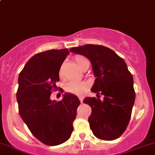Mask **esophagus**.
<instances>
[{
    "label": "esophagus",
    "mask_w": 155,
    "mask_h": 155,
    "mask_svg": "<svg viewBox=\"0 0 155 155\" xmlns=\"http://www.w3.org/2000/svg\"><path fill=\"white\" fill-rule=\"evenodd\" d=\"M79 101H80V102H81V103L83 102V98H82V97H79Z\"/></svg>",
    "instance_id": "esophagus-1"
}]
</instances>
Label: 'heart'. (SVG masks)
I'll return each mask as SVG.
<instances>
[{
  "mask_svg": "<svg viewBox=\"0 0 155 155\" xmlns=\"http://www.w3.org/2000/svg\"><path fill=\"white\" fill-rule=\"evenodd\" d=\"M74 61L78 67L82 70L85 62L88 61L85 57L81 55H77L74 58ZM60 76H62V68L59 71ZM65 91L68 93L76 95H83L88 88V83L86 82H76V81H70L65 84Z\"/></svg>",
  "mask_w": 155,
  "mask_h": 155,
  "instance_id": "b5f03b06",
  "label": "heart"
}]
</instances>
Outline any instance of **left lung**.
I'll use <instances>...</instances> for the list:
<instances>
[{"label":"left lung","instance_id":"1","mask_svg":"<svg viewBox=\"0 0 155 155\" xmlns=\"http://www.w3.org/2000/svg\"><path fill=\"white\" fill-rule=\"evenodd\" d=\"M70 50L91 61L96 77L91 91L97 98L83 100L91 107L88 122L94 135L103 140L118 138L129 124L136 97L134 79L125 61L113 50L101 45L86 44ZM100 94L104 96L103 101Z\"/></svg>","mask_w":155,"mask_h":155}]
</instances>
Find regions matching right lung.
Segmentation results:
<instances>
[{
	"label": "right lung",
	"instance_id": "add662e5",
	"mask_svg": "<svg viewBox=\"0 0 155 155\" xmlns=\"http://www.w3.org/2000/svg\"><path fill=\"white\" fill-rule=\"evenodd\" d=\"M69 54L68 48L37 53L18 76L16 99L20 116L31 134L47 145H60L70 139L80 104L79 98L71 94H64L58 102L50 99Z\"/></svg>",
	"mask_w": 155,
	"mask_h": 155
}]
</instances>
